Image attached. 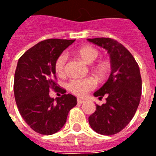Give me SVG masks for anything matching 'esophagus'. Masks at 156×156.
I'll use <instances>...</instances> for the list:
<instances>
[{
	"mask_svg": "<svg viewBox=\"0 0 156 156\" xmlns=\"http://www.w3.org/2000/svg\"><path fill=\"white\" fill-rule=\"evenodd\" d=\"M77 101H78V104H83V103H84L85 101L83 100V99H79V98H78V99H77Z\"/></svg>",
	"mask_w": 156,
	"mask_h": 156,
	"instance_id": "1",
	"label": "esophagus"
}]
</instances>
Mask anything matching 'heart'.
<instances>
[{
    "label": "heart",
    "instance_id": "obj_1",
    "mask_svg": "<svg viewBox=\"0 0 156 156\" xmlns=\"http://www.w3.org/2000/svg\"><path fill=\"white\" fill-rule=\"evenodd\" d=\"M77 54L82 59L86 61L87 63L91 64L99 55V51L93 47L86 46L83 47L77 50ZM67 56L66 54H61L55 60V70L57 75L60 77L65 76L66 73V65ZM96 71L101 75H103L106 73L107 66L105 63H100L96 66ZM97 84L96 80L92 77L87 78H76L71 79L67 83V90L71 93L77 96H85L89 92L95 89Z\"/></svg>",
    "mask_w": 156,
    "mask_h": 156
}]
</instances>
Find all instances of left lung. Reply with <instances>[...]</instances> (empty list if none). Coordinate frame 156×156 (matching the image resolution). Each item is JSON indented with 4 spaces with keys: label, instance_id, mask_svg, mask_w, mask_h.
Segmentation results:
<instances>
[{
    "label": "left lung",
    "instance_id": "8db88e82",
    "mask_svg": "<svg viewBox=\"0 0 156 156\" xmlns=\"http://www.w3.org/2000/svg\"><path fill=\"white\" fill-rule=\"evenodd\" d=\"M89 42L105 48L111 59V73L94 96L107 102L96 105V112L89 117L91 128L101 135H114L130 123L139 105L142 78L139 66L130 52L114 39L97 37Z\"/></svg>",
    "mask_w": 156,
    "mask_h": 156
}]
</instances>
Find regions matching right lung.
Listing matches in <instances>:
<instances>
[{
    "label": "right lung",
    "instance_id": "add662e5",
    "mask_svg": "<svg viewBox=\"0 0 156 156\" xmlns=\"http://www.w3.org/2000/svg\"><path fill=\"white\" fill-rule=\"evenodd\" d=\"M74 41L44 40L28 49L18 61L13 83L16 104L26 124L42 135L60 131L69 111L77 105L75 96L59 88L55 70L56 59ZM50 89L61 92L62 96L51 98Z\"/></svg>",
    "mask_w": 156,
    "mask_h": 156
}]
</instances>
